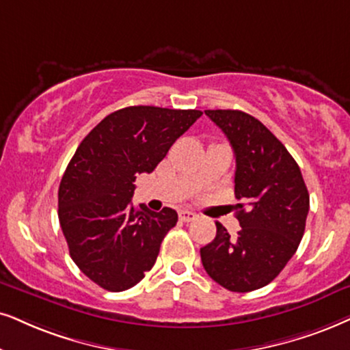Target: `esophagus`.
<instances>
[{"instance_id": "34e87169", "label": "esophagus", "mask_w": 350, "mask_h": 350, "mask_svg": "<svg viewBox=\"0 0 350 350\" xmlns=\"http://www.w3.org/2000/svg\"><path fill=\"white\" fill-rule=\"evenodd\" d=\"M179 219L184 221V223H190V221L197 219V215L193 213V211H189V210H180L179 211Z\"/></svg>"}]
</instances>
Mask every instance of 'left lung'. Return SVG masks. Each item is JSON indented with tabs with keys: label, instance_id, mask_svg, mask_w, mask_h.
Segmentation results:
<instances>
[{
	"label": "left lung",
	"instance_id": "obj_1",
	"mask_svg": "<svg viewBox=\"0 0 350 350\" xmlns=\"http://www.w3.org/2000/svg\"><path fill=\"white\" fill-rule=\"evenodd\" d=\"M236 157L237 237L216 223V237L200 249L208 276L232 293L267 286L302 241L310 197L300 167L258 119L239 109H206Z\"/></svg>",
	"mask_w": 350,
	"mask_h": 350
}]
</instances>
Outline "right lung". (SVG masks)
<instances>
[{"label": "right lung", "instance_id": "right-lung-1", "mask_svg": "<svg viewBox=\"0 0 350 350\" xmlns=\"http://www.w3.org/2000/svg\"><path fill=\"white\" fill-rule=\"evenodd\" d=\"M200 116L198 109L127 106L108 114L77 147L57 190V216L70 258L95 284L121 293L157 262L178 213L132 205L135 178L152 172Z\"/></svg>", "mask_w": 350, "mask_h": 350}]
</instances>
